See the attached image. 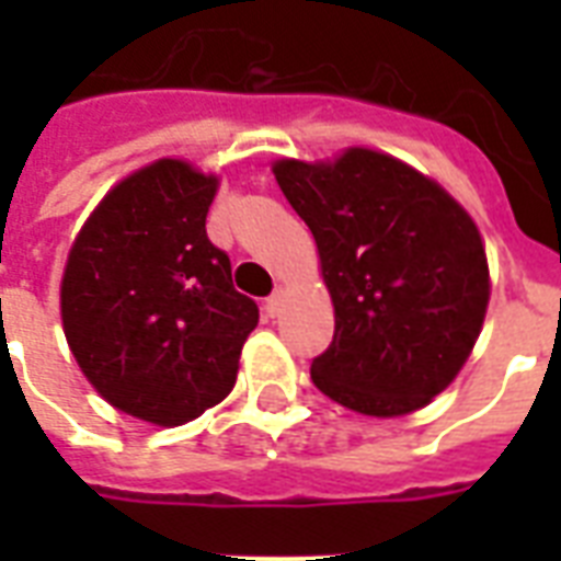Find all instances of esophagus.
Returning a JSON list of instances; mask_svg holds the SVG:
<instances>
[{
  "mask_svg": "<svg viewBox=\"0 0 561 561\" xmlns=\"http://www.w3.org/2000/svg\"><path fill=\"white\" fill-rule=\"evenodd\" d=\"M282 308H285V294L282 290H276L267 302H264V311H267V317H279Z\"/></svg>",
  "mask_w": 561,
  "mask_h": 561,
  "instance_id": "34e87169",
  "label": "esophagus"
}]
</instances>
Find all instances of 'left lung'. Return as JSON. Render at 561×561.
<instances>
[{
	"mask_svg": "<svg viewBox=\"0 0 561 561\" xmlns=\"http://www.w3.org/2000/svg\"><path fill=\"white\" fill-rule=\"evenodd\" d=\"M314 236L334 306L317 390L375 419L408 416L457 378L483 329L489 262L469 211L436 180L373 148L273 162Z\"/></svg>",
	"mask_w": 561,
	"mask_h": 561,
	"instance_id": "8db88e82",
	"label": "left lung"
}]
</instances>
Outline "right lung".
Wrapping results in <instances>:
<instances>
[{
    "label": "right lung",
    "instance_id": "add662e5",
    "mask_svg": "<svg viewBox=\"0 0 561 561\" xmlns=\"http://www.w3.org/2000/svg\"><path fill=\"white\" fill-rule=\"evenodd\" d=\"M218 174L153 160L110 188L66 255L60 320L101 399L178 427L229 396L259 308L206 238Z\"/></svg>",
    "mask_w": 561,
    "mask_h": 561
}]
</instances>
